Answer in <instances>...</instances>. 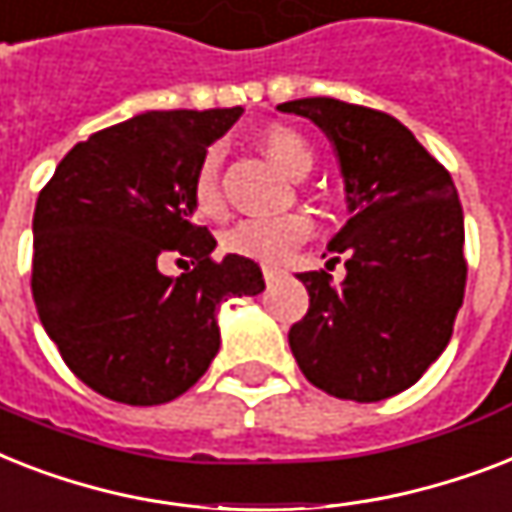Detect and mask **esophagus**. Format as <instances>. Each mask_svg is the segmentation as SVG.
Here are the masks:
<instances>
[{
	"label": "esophagus",
	"mask_w": 512,
	"mask_h": 512,
	"mask_svg": "<svg viewBox=\"0 0 512 512\" xmlns=\"http://www.w3.org/2000/svg\"><path fill=\"white\" fill-rule=\"evenodd\" d=\"M261 272H264V280L272 282L277 275H280V267H277V264H264V267H261Z\"/></svg>",
	"instance_id": "34e87169"
}]
</instances>
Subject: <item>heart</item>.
Wrapping results in <instances>:
<instances>
[{"instance_id": "1", "label": "heart", "mask_w": 512, "mask_h": 512, "mask_svg": "<svg viewBox=\"0 0 512 512\" xmlns=\"http://www.w3.org/2000/svg\"><path fill=\"white\" fill-rule=\"evenodd\" d=\"M259 142L264 153L290 177H306L314 163V150L304 134L290 126L272 124L259 132ZM192 206L206 219H219L224 214L222 187H219V153L208 150L200 161L195 179H192ZM309 235V222L301 214H277V216H253L237 222L232 230L222 235V248L227 253L243 256V259L280 261L288 256L293 245H298Z\"/></svg>"}]
</instances>
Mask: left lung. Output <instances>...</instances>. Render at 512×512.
I'll list each match as a JSON object with an SVG mask.
<instances>
[{
    "instance_id": "8db88e82",
    "label": "left lung",
    "mask_w": 512,
    "mask_h": 512,
    "mask_svg": "<svg viewBox=\"0 0 512 512\" xmlns=\"http://www.w3.org/2000/svg\"><path fill=\"white\" fill-rule=\"evenodd\" d=\"M320 126L341 163L349 222L327 251L346 267L301 272L309 312L288 343L309 383L380 402L418 383L463 306L465 224L449 171L394 116L333 97L277 105Z\"/></svg>"
}]
</instances>
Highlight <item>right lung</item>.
Instances as JSON below:
<instances>
[{"instance_id":"add662e5","label":"right lung","mask_w":512,"mask_h":512,"mask_svg":"<svg viewBox=\"0 0 512 512\" xmlns=\"http://www.w3.org/2000/svg\"><path fill=\"white\" fill-rule=\"evenodd\" d=\"M243 108L147 110L79 142L39 192L31 290L44 330L79 380L150 407L185 394L219 351L216 309L256 296V261L211 259L192 224V179ZM187 263L163 276V260Z\"/></svg>"}]
</instances>
